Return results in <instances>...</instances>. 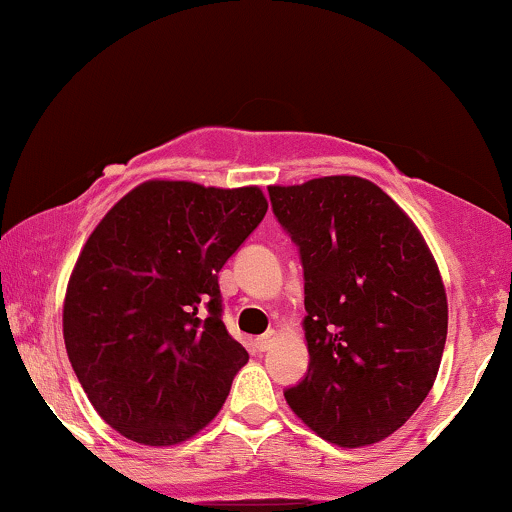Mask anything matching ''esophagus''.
I'll use <instances>...</instances> for the list:
<instances>
[{
	"label": "esophagus",
	"mask_w": 512,
	"mask_h": 512,
	"mask_svg": "<svg viewBox=\"0 0 512 512\" xmlns=\"http://www.w3.org/2000/svg\"><path fill=\"white\" fill-rule=\"evenodd\" d=\"M274 342H276V332L269 330V332H264L262 337L255 339V346H257V349H260V351H267V349H272Z\"/></svg>",
	"instance_id": "34e87169"
}]
</instances>
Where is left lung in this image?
<instances>
[{
  "instance_id": "8db88e82",
  "label": "left lung",
  "mask_w": 512,
  "mask_h": 512,
  "mask_svg": "<svg viewBox=\"0 0 512 512\" xmlns=\"http://www.w3.org/2000/svg\"><path fill=\"white\" fill-rule=\"evenodd\" d=\"M305 281L308 373L286 402L320 438L361 448L419 409L443 358L448 298L416 226L354 175L269 187Z\"/></svg>"
}]
</instances>
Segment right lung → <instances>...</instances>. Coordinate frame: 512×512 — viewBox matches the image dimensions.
Returning <instances> with one entry per match:
<instances>
[{
  "mask_svg": "<svg viewBox=\"0 0 512 512\" xmlns=\"http://www.w3.org/2000/svg\"><path fill=\"white\" fill-rule=\"evenodd\" d=\"M260 187H134L86 240L64 298V344L105 424L175 445L219 414L248 351L223 325L219 272L260 226Z\"/></svg>",
  "mask_w": 512,
  "mask_h": 512,
  "instance_id": "add662e5",
  "label": "right lung"
}]
</instances>
